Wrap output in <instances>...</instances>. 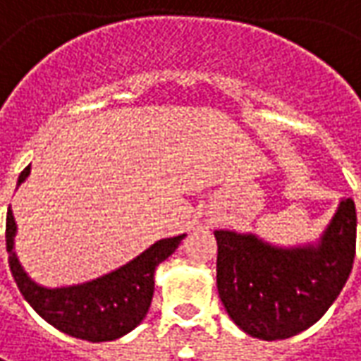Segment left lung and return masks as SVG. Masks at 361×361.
Listing matches in <instances>:
<instances>
[{"instance_id":"1","label":"left lung","mask_w":361,"mask_h":361,"mask_svg":"<svg viewBox=\"0 0 361 361\" xmlns=\"http://www.w3.org/2000/svg\"><path fill=\"white\" fill-rule=\"evenodd\" d=\"M356 222V204L346 198L318 243L277 247L253 233L216 230V281L230 318L245 334L269 342L312 326L350 277Z\"/></svg>"}]
</instances>
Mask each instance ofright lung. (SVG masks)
I'll return each mask as SVG.
<instances>
[{
    "label": "right lung",
    "instance_id": "right-lung-1",
    "mask_svg": "<svg viewBox=\"0 0 361 361\" xmlns=\"http://www.w3.org/2000/svg\"><path fill=\"white\" fill-rule=\"evenodd\" d=\"M29 173L31 165L19 175L17 186L25 183ZM15 232L17 224L9 208L5 222V245L9 253V269L25 300L56 330L88 342L116 340L137 326L151 307L157 265L173 255L185 240V233L159 240L135 259L108 275L80 285L47 289L35 283L21 267L13 252Z\"/></svg>",
    "mask_w": 361,
    "mask_h": 361
}]
</instances>
